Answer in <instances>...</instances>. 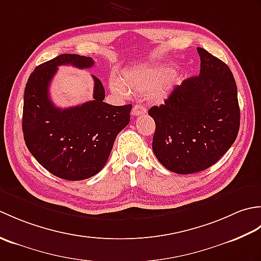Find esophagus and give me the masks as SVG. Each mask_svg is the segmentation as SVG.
I'll use <instances>...</instances> for the list:
<instances>
[{"mask_svg": "<svg viewBox=\"0 0 261 261\" xmlns=\"http://www.w3.org/2000/svg\"><path fill=\"white\" fill-rule=\"evenodd\" d=\"M147 113V109L145 107H142L140 104H137L134 107L131 111V114L134 116H138V115H141V114H146Z\"/></svg>", "mask_w": 261, "mask_h": 261, "instance_id": "1", "label": "esophagus"}]
</instances>
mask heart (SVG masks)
Wrapping results in <instances>:
<instances>
[{
    "label": "heart",
    "mask_w": 261,
    "mask_h": 261,
    "mask_svg": "<svg viewBox=\"0 0 261 261\" xmlns=\"http://www.w3.org/2000/svg\"><path fill=\"white\" fill-rule=\"evenodd\" d=\"M178 79L166 66H136L125 70L120 80L111 81V88L119 95L127 93L151 94L153 98L163 101L174 90Z\"/></svg>",
    "instance_id": "obj_1"
}]
</instances>
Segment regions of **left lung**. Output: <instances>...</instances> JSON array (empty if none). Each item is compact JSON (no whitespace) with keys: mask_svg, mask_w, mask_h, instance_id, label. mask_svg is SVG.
<instances>
[{"mask_svg":"<svg viewBox=\"0 0 261 261\" xmlns=\"http://www.w3.org/2000/svg\"><path fill=\"white\" fill-rule=\"evenodd\" d=\"M199 75L176 86L165 104L148 111L156 130L152 150L176 174L197 173L214 165L233 145L240 109L232 71L203 48Z\"/></svg>","mask_w":261,"mask_h":261,"instance_id":"left-lung-1","label":"left lung"}]
</instances>
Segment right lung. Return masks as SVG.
I'll use <instances>...</instances> for the list:
<instances>
[{
	"mask_svg": "<svg viewBox=\"0 0 261 261\" xmlns=\"http://www.w3.org/2000/svg\"><path fill=\"white\" fill-rule=\"evenodd\" d=\"M62 65L91 68L94 60L63 54L36 67L24 88L22 130L28 149L43 168L59 178L82 180L107 164L116 136L130 122L132 105L103 102L104 87L93 76V101L57 108L49 96V85Z\"/></svg>",
	"mask_w": 261,
	"mask_h": 261,
	"instance_id": "add662e5",
	"label": "right lung"
}]
</instances>
